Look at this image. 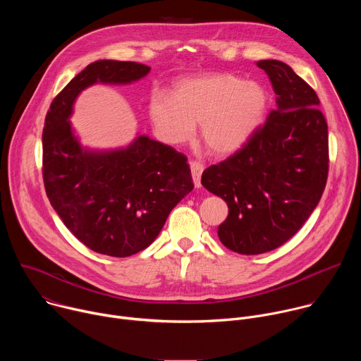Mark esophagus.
I'll return each mask as SVG.
<instances>
[{
    "label": "esophagus",
    "instance_id": "esophagus-1",
    "mask_svg": "<svg viewBox=\"0 0 361 361\" xmlns=\"http://www.w3.org/2000/svg\"><path fill=\"white\" fill-rule=\"evenodd\" d=\"M190 169H191V176H192V181H194V185L198 188L201 187V174L204 171V167L201 163L198 161H191L190 163Z\"/></svg>",
    "mask_w": 361,
    "mask_h": 361
}]
</instances>
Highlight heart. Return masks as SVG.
Segmentation results:
<instances>
[{"label":"heart","instance_id":"obj_1","mask_svg":"<svg viewBox=\"0 0 361 361\" xmlns=\"http://www.w3.org/2000/svg\"><path fill=\"white\" fill-rule=\"evenodd\" d=\"M267 92L254 81L231 74H204L178 80L171 95L154 91L149 120L169 144L190 141L200 123L201 140L214 156L238 151L259 128L267 110Z\"/></svg>","mask_w":361,"mask_h":361}]
</instances>
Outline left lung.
I'll use <instances>...</instances> for the list:
<instances>
[{
    "label": "left lung",
    "mask_w": 361,
    "mask_h": 361,
    "mask_svg": "<svg viewBox=\"0 0 361 361\" xmlns=\"http://www.w3.org/2000/svg\"><path fill=\"white\" fill-rule=\"evenodd\" d=\"M257 67L271 81L276 110L234 156L201 176L228 205L220 241L245 255L288 241L317 207L329 174V131L316 91L281 61Z\"/></svg>",
    "instance_id": "8db88e82"
}]
</instances>
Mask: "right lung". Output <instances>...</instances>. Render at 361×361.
I'll return each instance as SVG.
<instances>
[{
	"instance_id": "add662e5",
	"label": "right lung",
	"mask_w": 361,
	"mask_h": 361,
	"mask_svg": "<svg viewBox=\"0 0 361 361\" xmlns=\"http://www.w3.org/2000/svg\"><path fill=\"white\" fill-rule=\"evenodd\" d=\"M149 67L98 60L53 99L42 130L47 197L66 227L88 248L128 257L157 238L176 205L194 188L184 154L148 135L116 149L82 147L70 117L82 90L131 84Z\"/></svg>"
}]
</instances>
